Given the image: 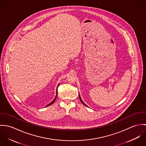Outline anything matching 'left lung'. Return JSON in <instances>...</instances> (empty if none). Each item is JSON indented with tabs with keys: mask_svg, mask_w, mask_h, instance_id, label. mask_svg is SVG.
<instances>
[{
	"mask_svg": "<svg viewBox=\"0 0 146 146\" xmlns=\"http://www.w3.org/2000/svg\"><path fill=\"white\" fill-rule=\"evenodd\" d=\"M79 98H80V101H81V102L83 104H84V105H85V106H86V104H85L83 102V101L82 100V99H81V97H80V95H79Z\"/></svg>",
	"mask_w": 146,
	"mask_h": 146,
	"instance_id": "left-lung-1",
	"label": "left lung"
}]
</instances>
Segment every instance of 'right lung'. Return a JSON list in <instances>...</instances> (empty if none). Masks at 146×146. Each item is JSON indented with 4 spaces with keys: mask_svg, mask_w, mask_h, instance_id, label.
Wrapping results in <instances>:
<instances>
[{
    "mask_svg": "<svg viewBox=\"0 0 146 146\" xmlns=\"http://www.w3.org/2000/svg\"><path fill=\"white\" fill-rule=\"evenodd\" d=\"M58 85L57 86V94H56V97H55V98L54 99V100L51 102V103H50L49 104H48L46 107H47V106H50V105H51L52 104H53L54 102V101H56V98H57V93H58Z\"/></svg>",
    "mask_w": 146,
    "mask_h": 146,
    "instance_id": "right-lung-1",
    "label": "right lung"
}]
</instances>
